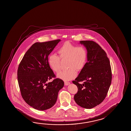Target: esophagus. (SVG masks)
Listing matches in <instances>:
<instances>
[{"label":"esophagus","mask_w":131,"mask_h":131,"mask_svg":"<svg viewBox=\"0 0 131 131\" xmlns=\"http://www.w3.org/2000/svg\"><path fill=\"white\" fill-rule=\"evenodd\" d=\"M64 85H69V84H70V82H64Z\"/></svg>","instance_id":"1"}]
</instances>
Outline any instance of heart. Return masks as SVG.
<instances>
[{
  "label": "heart",
  "instance_id": "obj_1",
  "mask_svg": "<svg viewBox=\"0 0 131 131\" xmlns=\"http://www.w3.org/2000/svg\"><path fill=\"white\" fill-rule=\"evenodd\" d=\"M59 56L55 54L49 56L48 63L51 70L57 73L59 70L60 59L66 60L67 69L61 70L57 74L58 78L69 81L77 75V71L85 67L87 60V51L84 47L76 46L66 42L58 50Z\"/></svg>",
  "mask_w": 131,
  "mask_h": 131
}]
</instances>
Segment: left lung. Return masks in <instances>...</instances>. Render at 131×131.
<instances>
[{"instance_id": "obj_1", "label": "left lung", "mask_w": 131, "mask_h": 131, "mask_svg": "<svg viewBox=\"0 0 131 131\" xmlns=\"http://www.w3.org/2000/svg\"><path fill=\"white\" fill-rule=\"evenodd\" d=\"M80 42L87 50L88 61L73 81L78 88L74 100L80 106L90 109L106 97L112 81L111 68L106 53L98 44L92 40Z\"/></svg>"}]
</instances>
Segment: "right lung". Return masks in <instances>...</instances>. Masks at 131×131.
<instances>
[{
    "label": "right lung",
    "mask_w": 131,
    "mask_h": 131,
    "mask_svg": "<svg viewBox=\"0 0 131 131\" xmlns=\"http://www.w3.org/2000/svg\"><path fill=\"white\" fill-rule=\"evenodd\" d=\"M60 40L35 43L25 53L17 70L21 96L29 106L39 110L53 106L58 93L63 87V80L56 78L48 63V57Z\"/></svg>",
    "instance_id": "add662e5"
}]
</instances>
